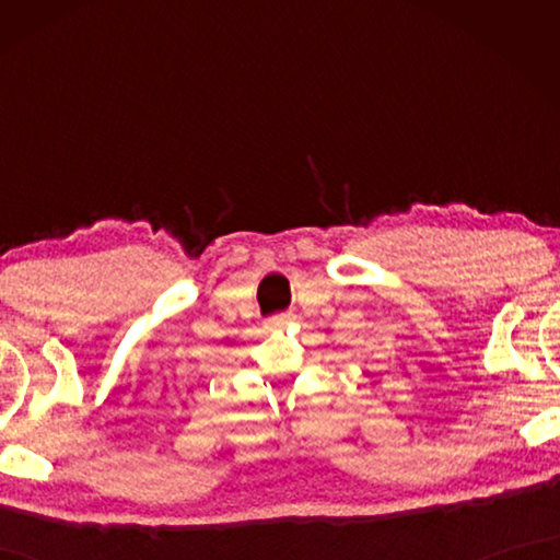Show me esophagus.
Wrapping results in <instances>:
<instances>
[{
	"label": "esophagus",
	"instance_id": "34e87169",
	"mask_svg": "<svg viewBox=\"0 0 560 560\" xmlns=\"http://www.w3.org/2000/svg\"><path fill=\"white\" fill-rule=\"evenodd\" d=\"M289 320H291V314L271 316V318H269V326H271V328H279V326H283V324H289Z\"/></svg>",
	"mask_w": 560,
	"mask_h": 560
}]
</instances>
